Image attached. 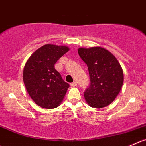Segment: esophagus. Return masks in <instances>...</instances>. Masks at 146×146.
<instances>
[{"label":"esophagus","mask_w":146,"mask_h":146,"mask_svg":"<svg viewBox=\"0 0 146 146\" xmlns=\"http://www.w3.org/2000/svg\"><path fill=\"white\" fill-rule=\"evenodd\" d=\"M70 86H73V87H75V86H77V83H76V82H73V83H70Z\"/></svg>","instance_id":"34e87169"}]
</instances>
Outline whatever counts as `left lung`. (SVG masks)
<instances>
[{"label":"left lung","instance_id":"left-lung-1","mask_svg":"<svg viewBox=\"0 0 146 146\" xmlns=\"http://www.w3.org/2000/svg\"><path fill=\"white\" fill-rule=\"evenodd\" d=\"M88 66L90 84L84 92L88 104L103 108L111 104L120 93L123 83V72L116 58L101 47L80 48L78 50Z\"/></svg>","mask_w":146,"mask_h":146}]
</instances>
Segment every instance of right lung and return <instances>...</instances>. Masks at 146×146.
I'll use <instances>...</instances> for the list:
<instances>
[{"mask_svg":"<svg viewBox=\"0 0 146 146\" xmlns=\"http://www.w3.org/2000/svg\"><path fill=\"white\" fill-rule=\"evenodd\" d=\"M68 50L67 46L47 44L35 50L27 60L23 78L28 94L38 106L55 108L63 101L69 84L54 65Z\"/></svg>","mask_w":146,"mask_h":146,"instance_id":"right-lung-1","label":"right lung"}]
</instances>
